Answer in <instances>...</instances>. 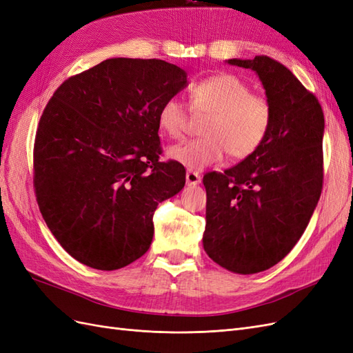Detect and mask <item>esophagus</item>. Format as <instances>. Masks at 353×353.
<instances>
[{
	"instance_id": "esophagus-1",
	"label": "esophagus",
	"mask_w": 353,
	"mask_h": 353,
	"mask_svg": "<svg viewBox=\"0 0 353 353\" xmlns=\"http://www.w3.org/2000/svg\"><path fill=\"white\" fill-rule=\"evenodd\" d=\"M185 179H187L188 185H197V184H200L201 176H200L199 172H196V170H187Z\"/></svg>"
}]
</instances>
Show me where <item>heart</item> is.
Here are the masks:
<instances>
[{
    "instance_id": "heart-1",
    "label": "heart",
    "mask_w": 353,
    "mask_h": 353,
    "mask_svg": "<svg viewBox=\"0 0 353 353\" xmlns=\"http://www.w3.org/2000/svg\"><path fill=\"white\" fill-rule=\"evenodd\" d=\"M190 109L201 122L200 138L176 144L168 150L174 162L190 170H199L219 162L223 154L241 160L259 150L268 137L274 110L265 95L252 92V87L234 73L221 72L194 82L188 88ZM185 104L172 97L160 105V131L179 140L188 128Z\"/></svg>"
}]
</instances>
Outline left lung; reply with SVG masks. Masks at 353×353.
Returning a JSON list of instances; mask_svg holds the SVG:
<instances>
[{
    "label": "left lung",
    "instance_id": "1",
    "mask_svg": "<svg viewBox=\"0 0 353 353\" xmlns=\"http://www.w3.org/2000/svg\"><path fill=\"white\" fill-rule=\"evenodd\" d=\"M228 63L258 73L274 119L258 152L225 172L203 176V248L228 271L256 274L287 256L311 221L324 181V113L280 61L256 56Z\"/></svg>",
    "mask_w": 353,
    "mask_h": 353
}]
</instances>
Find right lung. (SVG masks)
<instances>
[{
	"label": "right lung",
	"instance_id": "right-lung-1",
	"mask_svg": "<svg viewBox=\"0 0 353 353\" xmlns=\"http://www.w3.org/2000/svg\"><path fill=\"white\" fill-rule=\"evenodd\" d=\"M187 73L157 59H109L68 78L37 128L34 188L47 227L72 258L123 268L148 250L160 201L185 184V169L159 160L160 105Z\"/></svg>",
	"mask_w": 353,
	"mask_h": 353
}]
</instances>
